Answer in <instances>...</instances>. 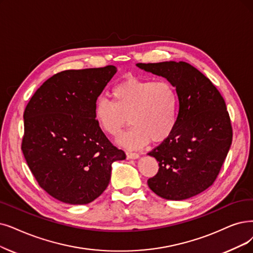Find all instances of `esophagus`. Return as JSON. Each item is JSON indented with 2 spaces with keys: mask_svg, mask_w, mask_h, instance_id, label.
I'll return each instance as SVG.
<instances>
[{
  "mask_svg": "<svg viewBox=\"0 0 253 253\" xmlns=\"http://www.w3.org/2000/svg\"><path fill=\"white\" fill-rule=\"evenodd\" d=\"M126 155L127 159H138L139 158V154L133 153V151H126Z\"/></svg>",
  "mask_w": 253,
  "mask_h": 253,
  "instance_id": "34e87169",
  "label": "esophagus"
}]
</instances>
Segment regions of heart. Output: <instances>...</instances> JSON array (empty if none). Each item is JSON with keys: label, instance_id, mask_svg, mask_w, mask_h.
<instances>
[{"label": "heart", "instance_id": "b5f03b06", "mask_svg": "<svg viewBox=\"0 0 253 253\" xmlns=\"http://www.w3.org/2000/svg\"><path fill=\"white\" fill-rule=\"evenodd\" d=\"M112 98L97 100L94 118L99 128L112 137L120 133L127 121L132 125L120 136V144L140 148L149 141L162 142L172 133L177 118L178 96L168 81L128 77L113 87Z\"/></svg>", "mask_w": 253, "mask_h": 253}]
</instances>
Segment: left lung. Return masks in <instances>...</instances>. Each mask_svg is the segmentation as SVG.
<instances>
[{
  "mask_svg": "<svg viewBox=\"0 0 253 253\" xmlns=\"http://www.w3.org/2000/svg\"><path fill=\"white\" fill-rule=\"evenodd\" d=\"M137 66L166 78L175 87L179 103L172 133L148 153L159 162L148 187L168 200L195 196L213 185L231 145L232 126L224 98L210 79L187 62Z\"/></svg>",
  "mask_w": 253,
  "mask_h": 253,
  "instance_id": "1",
  "label": "left lung"
}]
</instances>
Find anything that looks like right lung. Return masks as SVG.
Instances as JSON below:
<instances>
[{
  "mask_svg": "<svg viewBox=\"0 0 253 253\" xmlns=\"http://www.w3.org/2000/svg\"><path fill=\"white\" fill-rule=\"evenodd\" d=\"M116 67L64 70L47 79L25 109L22 150L38 185L69 205H87L109 185L124 150L97 126V97Z\"/></svg>",
  "mask_w": 253,
  "mask_h": 253,
  "instance_id": "right-lung-1",
  "label": "right lung"
}]
</instances>
